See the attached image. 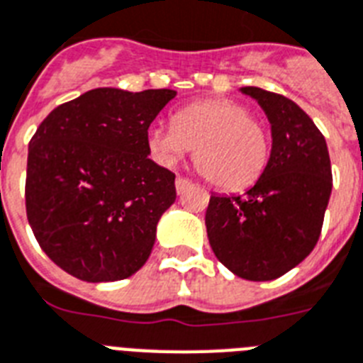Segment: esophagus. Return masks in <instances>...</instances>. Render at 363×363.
<instances>
[{
  "label": "esophagus",
  "instance_id": "1",
  "mask_svg": "<svg viewBox=\"0 0 363 363\" xmlns=\"http://www.w3.org/2000/svg\"><path fill=\"white\" fill-rule=\"evenodd\" d=\"M190 186H191V182L188 181V179H184V177H177V181H175L177 194H184Z\"/></svg>",
  "mask_w": 363,
  "mask_h": 363
}]
</instances>
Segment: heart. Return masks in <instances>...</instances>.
<instances>
[{"instance_id": "heart-1", "label": "heart", "mask_w": 363, "mask_h": 363, "mask_svg": "<svg viewBox=\"0 0 363 363\" xmlns=\"http://www.w3.org/2000/svg\"><path fill=\"white\" fill-rule=\"evenodd\" d=\"M149 149L164 166H173L197 147L203 175L225 190L252 184L267 166L268 134L242 104L203 100L173 117V125H155L147 134Z\"/></svg>"}]
</instances>
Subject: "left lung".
<instances>
[{"label": "left lung", "instance_id": "1", "mask_svg": "<svg viewBox=\"0 0 363 363\" xmlns=\"http://www.w3.org/2000/svg\"><path fill=\"white\" fill-rule=\"evenodd\" d=\"M240 91L267 113L272 151L242 196H211L205 225L223 267L242 279L270 281L302 263L319 240L332 166L325 135L298 104L259 87Z\"/></svg>", "mask_w": 363, "mask_h": 363}]
</instances>
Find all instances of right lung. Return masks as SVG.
Segmentation results:
<instances>
[{
  "label": "right lung",
  "instance_id": "right-lung-1",
  "mask_svg": "<svg viewBox=\"0 0 363 363\" xmlns=\"http://www.w3.org/2000/svg\"><path fill=\"white\" fill-rule=\"evenodd\" d=\"M177 91L99 87L57 106L29 141L26 211L40 248L84 281L130 278L175 203V173L149 158V126Z\"/></svg>",
  "mask_w": 363,
  "mask_h": 363
}]
</instances>
